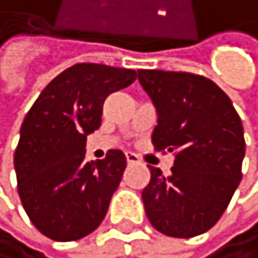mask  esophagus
<instances>
[{
    "label": "esophagus",
    "mask_w": 258,
    "mask_h": 258,
    "mask_svg": "<svg viewBox=\"0 0 258 258\" xmlns=\"http://www.w3.org/2000/svg\"><path fill=\"white\" fill-rule=\"evenodd\" d=\"M125 159H127V162H129V164L139 162V157H137L136 154H133V152H125Z\"/></svg>",
    "instance_id": "1"
}]
</instances>
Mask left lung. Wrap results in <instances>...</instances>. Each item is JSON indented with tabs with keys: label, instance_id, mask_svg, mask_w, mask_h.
Segmentation results:
<instances>
[{
	"label": "left lung",
	"instance_id": "left-lung-1",
	"mask_svg": "<svg viewBox=\"0 0 258 258\" xmlns=\"http://www.w3.org/2000/svg\"><path fill=\"white\" fill-rule=\"evenodd\" d=\"M137 78L157 111L154 147L175 154L169 175L147 166L146 215L169 237L201 235L217 224L240 184L242 121L229 96L204 76L139 69Z\"/></svg>",
	"mask_w": 258,
	"mask_h": 258
}]
</instances>
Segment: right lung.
Returning <instances> with one entry per match:
<instances>
[{
    "label": "right lung",
    "instance_id": "obj_1",
    "mask_svg": "<svg viewBox=\"0 0 258 258\" xmlns=\"http://www.w3.org/2000/svg\"><path fill=\"white\" fill-rule=\"evenodd\" d=\"M134 81V69L74 64L46 86L24 117L15 152L18 194L29 220L49 239L79 240L106 217L125 156L111 149L89 162L86 139L99 129L106 97Z\"/></svg>",
    "mask_w": 258,
    "mask_h": 258
}]
</instances>
